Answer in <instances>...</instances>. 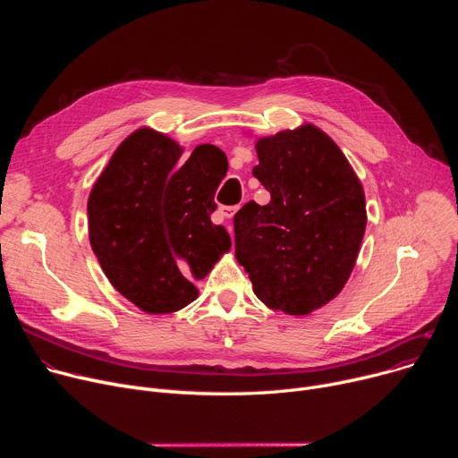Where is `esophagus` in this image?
<instances>
[{
    "label": "esophagus",
    "mask_w": 458,
    "mask_h": 458,
    "mask_svg": "<svg viewBox=\"0 0 458 458\" xmlns=\"http://www.w3.org/2000/svg\"><path fill=\"white\" fill-rule=\"evenodd\" d=\"M237 209H239V206H221V208H219V213L225 216V219H232V216L235 215ZM228 232H230V235H233L232 226H228Z\"/></svg>",
    "instance_id": "esophagus-1"
}]
</instances>
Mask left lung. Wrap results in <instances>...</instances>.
Listing matches in <instances>:
<instances>
[{"label":"left lung","mask_w":458,"mask_h":458,"mask_svg":"<svg viewBox=\"0 0 458 458\" xmlns=\"http://www.w3.org/2000/svg\"><path fill=\"white\" fill-rule=\"evenodd\" d=\"M252 174L271 202L233 216L235 258L256 297L287 316H308L347 284L366 232V197L347 157L314 124L256 142Z\"/></svg>","instance_id":"8db88e82"}]
</instances>
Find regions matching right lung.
<instances>
[{
	"instance_id": "1",
	"label": "right lung",
	"mask_w": 458,
	"mask_h": 458,
	"mask_svg": "<svg viewBox=\"0 0 458 458\" xmlns=\"http://www.w3.org/2000/svg\"><path fill=\"white\" fill-rule=\"evenodd\" d=\"M183 148L150 128L126 137L96 180L89 239L114 290L147 314H173L199 297L202 280L230 250L211 223L226 156L202 144L178 166Z\"/></svg>"
}]
</instances>
